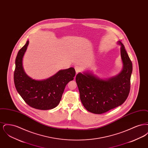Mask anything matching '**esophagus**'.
Masks as SVG:
<instances>
[{
  "label": "esophagus",
  "instance_id": "obj_1",
  "mask_svg": "<svg viewBox=\"0 0 148 148\" xmlns=\"http://www.w3.org/2000/svg\"><path fill=\"white\" fill-rule=\"evenodd\" d=\"M74 68H75V70L77 74L79 72H80V71H81V68H80V67L79 65H75L74 66Z\"/></svg>",
  "mask_w": 148,
  "mask_h": 148
}]
</instances>
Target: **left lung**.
<instances>
[{
	"instance_id": "1",
	"label": "left lung",
	"mask_w": 148,
	"mask_h": 148,
	"mask_svg": "<svg viewBox=\"0 0 148 148\" xmlns=\"http://www.w3.org/2000/svg\"><path fill=\"white\" fill-rule=\"evenodd\" d=\"M120 55L123 69L113 77L101 79L91 71L79 73L76 82L80 100L85 108L94 114H100L121 106L126 100L130 89L133 65L124 45L120 41Z\"/></svg>"
}]
</instances>
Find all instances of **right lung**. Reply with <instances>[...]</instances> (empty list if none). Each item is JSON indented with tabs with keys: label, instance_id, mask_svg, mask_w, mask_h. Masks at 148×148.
Returning a JSON list of instances; mask_svg holds the SVG:
<instances>
[{
	"label": "right lung",
	"instance_id": "add662e5",
	"mask_svg": "<svg viewBox=\"0 0 148 148\" xmlns=\"http://www.w3.org/2000/svg\"><path fill=\"white\" fill-rule=\"evenodd\" d=\"M28 45L27 40L16 57L15 86L21 98L30 106L39 110L52 109L59 104L65 87L74 79L75 71L71 67L60 70L46 79H33L25 73L23 66V58Z\"/></svg>",
	"mask_w": 148,
	"mask_h": 148
}]
</instances>
